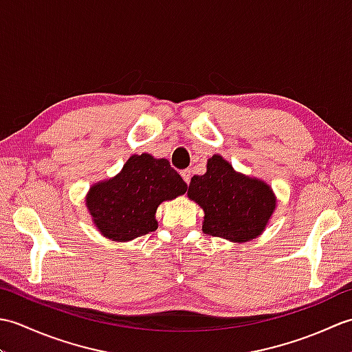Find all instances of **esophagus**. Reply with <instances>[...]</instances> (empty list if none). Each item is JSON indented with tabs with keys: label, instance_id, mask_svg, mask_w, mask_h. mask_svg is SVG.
<instances>
[{
	"label": "esophagus",
	"instance_id": "obj_1",
	"mask_svg": "<svg viewBox=\"0 0 352 352\" xmlns=\"http://www.w3.org/2000/svg\"><path fill=\"white\" fill-rule=\"evenodd\" d=\"M182 177H183V180L189 184V183H190V177H192V174H190V169H184V170H182Z\"/></svg>",
	"mask_w": 352,
	"mask_h": 352
}]
</instances>
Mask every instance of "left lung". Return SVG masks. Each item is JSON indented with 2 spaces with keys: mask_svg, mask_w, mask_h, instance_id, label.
<instances>
[{
  "mask_svg": "<svg viewBox=\"0 0 352 352\" xmlns=\"http://www.w3.org/2000/svg\"><path fill=\"white\" fill-rule=\"evenodd\" d=\"M188 197L203 208L204 233L233 243L258 237L276 208L271 186L237 172L221 154L207 160L204 175L192 177Z\"/></svg>",
  "mask_w": 352,
  "mask_h": 352,
  "instance_id": "obj_1",
  "label": "left lung"
}]
</instances>
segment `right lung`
Masks as SVG:
<instances>
[{"label":"right lung","mask_w":352,"mask_h":352,"mask_svg":"<svg viewBox=\"0 0 352 352\" xmlns=\"http://www.w3.org/2000/svg\"><path fill=\"white\" fill-rule=\"evenodd\" d=\"M186 190L188 184L166 159L146 153L133 154L115 177L91 186L86 207L104 237L130 242L155 231L157 207Z\"/></svg>","instance_id":"add662e5"}]
</instances>
